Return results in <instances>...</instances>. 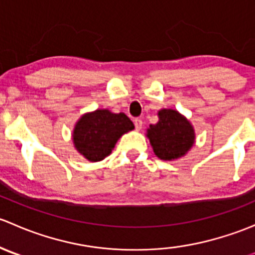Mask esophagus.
I'll return each instance as SVG.
<instances>
[{"mask_svg":"<svg viewBox=\"0 0 255 255\" xmlns=\"http://www.w3.org/2000/svg\"><path fill=\"white\" fill-rule=\"evenodd\" d=\"M134 126H135V129L140 130L143 127V121L139 120V118H137V120H134Z\"/></svg>","mask_w":255,"mask_h":255,"instance_id":"34e87169","label":"esophagus"}]
</instances>
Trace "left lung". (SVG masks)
Segmentation results:
<instances>
[{
  "mask_svg": "<svg viewBox=\"0 0 255 255\" xmlns=\"http://www.w3.org/2000/svg\"><path fill=\"white\" fill-rule=\"evenodd\" d=\"M159 121L146 129L155 155L161 160H175L184 156L195 143L191 123L175 110H160Z\"/></svg>",
  "mask_w": 255,
  "mask_h": 255,
  "instance_id": "1",
  "label": "left lung"
}]
</instances>
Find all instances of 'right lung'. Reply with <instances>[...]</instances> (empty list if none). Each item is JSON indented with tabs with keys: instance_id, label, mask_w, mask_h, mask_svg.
Listing matches in <instances>:
<instances>
[{
	"instance_id": "obj_1",
	"label": "right lung",
	"mask_w": 255,
	"mask_h": 255,
	"mask_svg": "<svg viewBox=\"0 0 255 255\" xmlns=\"http://www.w3.org/2000/svg\"><path fill=\"white\" fill-rule=\"evenodd\" d=\"M134 129V125L125 113L96 110L85 113L76 122L73 142L76 150L90 161H101L111 154L117 140Z\"/></svg>"
}]
</instances>
